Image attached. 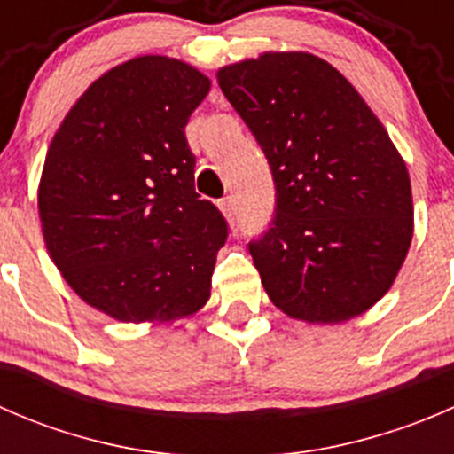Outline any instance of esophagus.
<instances>
[{"instance_id": "1", "label": "esophagus", "mask_w": 454, "mask_h": 454, "mask_svg": "<svg viewBox=\"0 0 454 454\" xmlns=\"http://www.w3.org/2000/svg\"><path fill=\"white\" fill-rule=\"evenodd\" d=\"M217 206H219V210H222V213H223V217H228V219L235 217V204H232V198L219 200Z\"/></svg>"}]
</instances>
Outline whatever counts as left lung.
<instances>
[{
	"label": "left lung",
	"mask_w": 454,
	"mask_h": 454,
	"mask_svg": "<svg viewBox=\"0 0 454 454\" xmlns=\"http://www.w3.org/2000/svg\"><path fill=\"white\" fill-rule=\"evenodd\" d=\"M217 83L263 149L277 206L250 241L270 301L305 323H345L395 281L413 239L406 164L356 87L309 52H263Z\"/></svg>",
	"instance_id": "left-lung-1"
}]
</instances>
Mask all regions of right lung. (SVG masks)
<instances>
[{
    "label": "right lung",
    "mask_w": 454,
    "mask_h": 454,
    "mask_svg": "<svg viewBox=\"0 0 454 454\" xmlns=\"http://www.w3.org/2000/svg\"><path fill=\"white\" fill-rule=\"evenodd\" d=\"M208 90L184 61L129 59L87 87L50 142L45 248L87 305L122 323L176 320L210 299L228 223L195 193L184 134Z\"/></svg>",
    "instance_id": "add662e5"
}]
</instances>
